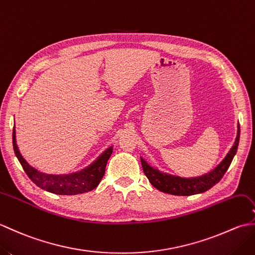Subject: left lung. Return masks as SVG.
I'll use <instances>...</instances> for the list:
<instances>
[{
	"instance_id": "left-lung-1",
	"label": "left lung",
	"mask_w": 255,
	"mask_h": 255,
	"mask_svg": "<svg viewBox=\"0 0 255 255\" xmlns=\"http://www.w3.org/2000/svg\"><path fill=\"white\" fill-rule=\"evenodd\" d=\"M239 139H240V126L238 125V133L236 141L232 145L230 151L227 153L226 158L220 162V164L215 167L213 171H210L202 176L196 177H181L176 175L166 174L159 171L158 169H154L151 165L147 163V161L141 159L142 169L145 176L152 185L159 189V191L177 195V196H189V195H195L199 193H204L208 191L209 188L216 185L228 170V167L231 164V161L237 153L238 145H239Z\"/></svg>"
}]
</instances>
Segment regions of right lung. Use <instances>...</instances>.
<instances>
[{"label": "right lung", "mask_w": 255, "mask_h": 255, "mask_svg": "<svg viewBox=\"0 0 255 255\" xmlns=\"http://www.w3.org/2000/svg\"><path fill=\"white\" fill-rule=\"evenodd\" d=\"M13 148L19 163L23 166L26 174L38 187L57 195H77L90 192L99 185L105 174L107 161L113 152V147H110L97 158L93 163L79 172L70 174L53 175L47 174L36 170L27 163V161L20 154L16 144L15 127L13 129Z\"/></svg>", "instance_id": "1"}]
</instances>
